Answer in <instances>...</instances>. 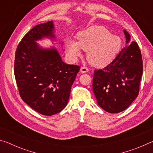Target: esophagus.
<instances>
[{"label":"esophagus","instance_id":"34e87169","mask_svg":"<svg viewBox=\"0 0 153 153\" xmlns=\"http://www.w3.org/2000/svg\"><path fill=\"white\" fill-rule=\"evenodd\" d=\"M89 71L88 68L87 67H82L81 68H80V71L82 72V73H86V72H88Z\"/></svg>","mask_w":153,"mask_h":153}]
</instances>
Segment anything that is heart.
Wrapping results in <instances>:
<instances>
[{
  "label": "heart",
  "mask_w": 153,
  "mask_h": 153,
  "mask_svg": "<svg viewBox=\"0 0 153 153\" xmlns=\"http://www.w3.org/2000/svg\"><path fill=\"white\" fill-rule=\"evenodd\" d=\"M77 38V42L69 40L67 43V52L69 57L75 60L80 55V49H83L87 51L90 63L98 67L105 66L111 63L121 45L120 38L110 35L107 28L97 25L80 32Z\"/></svg>",
  "instance_id": "1"
}]
</instances>
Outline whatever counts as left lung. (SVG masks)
Returning <instances> with one entry per match:
<instances>
[{
	"label": "left lung",
	"mask_w": 153,
	"mask_h": 153,
	"mask_svg": "<svg viewBox=\"0 0 153 153\" xmlns=\"http://www.w3.org/2000/svg\"><path fill=\"white\" fill-rule=\"evenodd\" d=\"M123 32L126 47L104 69L94 70L93 77L92 89L98 105L110 113L126 110L138 97L143 71L138 44L131 42L126 30Z\"/></svg>",
	"instance_id": "8db88e82"
}]
</instances>
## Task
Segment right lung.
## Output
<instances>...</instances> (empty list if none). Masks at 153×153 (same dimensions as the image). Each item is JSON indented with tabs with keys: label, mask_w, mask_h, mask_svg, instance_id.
I'll list each match as a JSON object with an SVG mask.
<instances>
[{
	"label": "right lung",
	"mask_w": 153,
	"mask_h": 153,
	"mask_svg": "<svg viewBox=\"0 0 153 153\" xmlns=\"http://www.w3.org/2000/svg\"><path fill=\"white\" fill-rule=\"evenodd\" d=\"M53 21L29 31L15 52L14 74L22 100L33 110L51 116L66 107L80 67L62 61L55 48H42L36 41L55 39Z\"/></svg>",
	"instance_id": "1"
}]
</instances>
